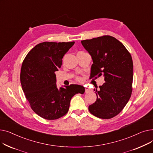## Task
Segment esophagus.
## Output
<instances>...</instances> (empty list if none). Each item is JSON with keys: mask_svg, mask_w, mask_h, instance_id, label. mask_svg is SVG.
Segmentation results:
<instances>
[{"mask_svg": "<svg viewBox=\"0 0 153 153\" xmlns=\"http://www.w3.org/2000/svg\"><path fill=\"white\" fill-rule=\"evenodd\" d=\"M91 91V89H89L88 87H85V93H89V92H90Z\"/></svg>", "mask_w": 153, "mask_h": 153, "instance_id": "obj_1", "label": "esophagus"}]
</instances>
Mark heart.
<instances>
[{
	"label": "heart",
	"mask_w": 153,
	"mask_h": 153,
	"mask_svg": "<svg viewBox=\"0 0 153 153\" xmlns=\"http://www.w3.org/2000/svg\"><path fill=\"white\" fill-rule=\"evenodd\" d=\"M76 79H77V81H81V80H82V79L80 77H77Z\"/></svg>",
	"instance_id": "heart-1"
}]
</instances>
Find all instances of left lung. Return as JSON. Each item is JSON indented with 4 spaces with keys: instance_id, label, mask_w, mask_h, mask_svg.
<instances>
[{
    "instance_id": "8db88e82",
    "label": "left lung",
    "mask_w": 153,
    "mask_h": 153,
    "mask_svg": "<svg viewBox=\"0 0 153 153\" xmlns=\"http://www.w3.org/2000/svg\"><path fill=\"white\" fill-rule=\"evenodd\" d=\"M81 43L93 60L91 79L103 75L105 81L99 91L96 90L97 100L89 110L100 118H113L121 112L131 95V56L121 42L109 35L82 40Z\"/></svg>"
}]
</instances>
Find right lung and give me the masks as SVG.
<instances>
[{
	"mask_svg": "<svg viewBox=\"0 0 153 153\" xmlns=\"http://www.w3.org/2000/svg\"><path fill=\"white\" fill-rule=\"evenodd\" d=\"M72 42H45L36 45L24 59L20 82L31 108L46 120L58 119L69 110L74 95L83 94L84 87L71 84L57 88L55 72L62 64V58L74 45Z\"/></svg>",
	"mask_w": 153,
	"mask_h": 153,
	"instance_id": "1",
	"label": "right lung"
}]
</instances>
